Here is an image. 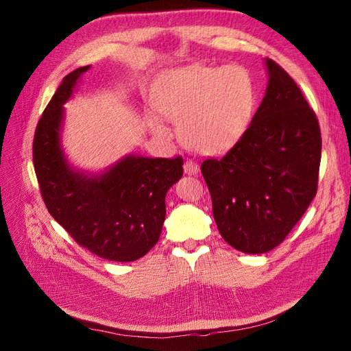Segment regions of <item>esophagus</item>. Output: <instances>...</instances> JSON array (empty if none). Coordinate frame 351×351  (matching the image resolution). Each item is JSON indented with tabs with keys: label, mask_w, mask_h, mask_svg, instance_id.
I'll return each instance as SVG.
<instances>
[{
	"label": "esophagus",
	"mask_w": 351,
	"mask_h": 351,
	"mask_svg": "<svg viewBox=\"0 0 351 351\" xmlns=\"http://www.w3.org/2000/svg\"><path fill=\"white\" fill-rule=\"evenodd\" d=\"M183 168H184V174L187 176H195L199 173V165L195 161H192V159H187Z\"/></svg>",
	"instance_id": "1"
}]
</instances>
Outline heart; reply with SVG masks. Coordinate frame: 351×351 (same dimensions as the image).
I'll list each match as a JSON object with an SVG mask.
<instances>
[{
    "label": "heart",
    "instance_id": "b5f03b06",
    "mask_svg": "<svg viewBox=\"0 0 351 351\" xmlns=\"http://www.w3.org/2000/svg\"><path fill=\"white\" fill-rule=\"evenodd\" d=\"M159 114L177 123L189 149L219 155L234 147L247 132L254 112V86L239 66L193 64L169 71L155 98ZM152 129L165 133L161 121Z\"/></svg>",
    "mask_w": 351,
    "mask_h": 351
}]
</instances>
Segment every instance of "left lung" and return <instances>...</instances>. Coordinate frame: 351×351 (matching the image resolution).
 Here are the masks:
<instances>
[{
    "label": "left lung",
    "mask_w": 351,
    "mask_h": 351,
    "mask_svg": "<svg viewBox=\"0 0 351 351\" xmlns=\"http://www.w3.org/2000/svg\"><path fill=\"white\" fill-rule=\"evenodd\" d=\"M268 86L247 132L221 159L204 161L212 212L230 246L259 254L284 241L317 190L321 130L295 82L265 60Z\"/></svg>",
    "instance_id": "obj_1"
}]
</instances>
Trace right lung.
<instances>
[{"mask_svg": "<svg viewBox=\"0 0 351 351\" xmlns=\"http://www.w3.org/2000/svg\"><path fill=\"white\" fill-rule=\"evenodd\" d=\"M89 69L67 74L42 114L34 139L35 173L48 212L80 246L104 259L132 262L161 236L165 195L183 176V158L127 155L101 173L71 167L61 145L64 104Z\"/></svg>", "mask_w": 351, "mask_h": 351, "instance_id": "obj_1", "label": "right lung"}]
</instances>
